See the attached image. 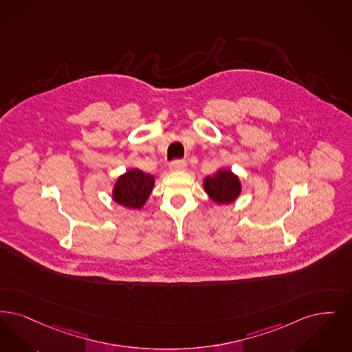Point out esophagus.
<instances>
[{"mask_svg":"<svg viewBox=\"0 0 352 352\" xmlns=\"http://www.w3.org/2000/svg\"><path fill=\"white\" fill-rule=\"evenodd\" d=\"M187 168V162L184 160H174L170 164V169L173 171H181V170H186Z\"/></svg>","mask_w":352,"mask_h":352,"instance_id":"34e87169","label":"esophagus"}]
</instances>
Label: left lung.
Wrapping results in <instances>:
<instances>
[{"label": "left lung", "instance_id": "obj_1", "mask_svg": "<svg viewBox=\"0 0 352 352\" xmlns=\"http://www.w3.org/2000/svg\"><path fill=\"white\" fill-rule=\"evenodd\" d=\"M204 188L213 201L220 204L232 203L241 192L239 178L230 170H219L204 179Z\"/></svg>", "mask_w": 352, "mask_h": 352}]
</instances>
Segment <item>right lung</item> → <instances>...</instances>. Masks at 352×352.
<instances>
[{"instance_id": "obj_1", "label": "right lung", "mask_w": 352, "mask_h": 352, "mask_svg": "<svg viewBox=\"0 0 352 352\" xmlns=\"http://www.w3.org/2000/svg\"><path fill=\"white\" fill-rule=\"evenodd\" d=\"M155 178L141 170L132 169L119 177L113 187V200L128 208L140 210L151 195Z\"/></svg>"}]
</instances>
